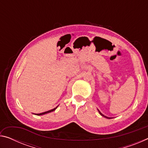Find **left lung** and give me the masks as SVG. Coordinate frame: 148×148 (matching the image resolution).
I'll list each match as a JSON object with an SVG mask.
<instances>
[{
  "instance_id": "obj_1",
  "label": "left lung",
  "mask_w": 148,
  "mask_h": 148,
  "mask_svg": "<svg viewBox=\"0 0 148 148\" xmlns=\"http://www.w3.org/2000/svg\"><path fill=\"white\" fill-rule=\"evenodd\" d=\"M99 114H101L102 116H103V117H106V118H108V119H111V118H110V117H106V116H104V115H103V114H102L101 113V112L99 111Z\"/></svg>"
}]
</instances>
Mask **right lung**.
Returning <instances> with one entry per match:
<instances>
[{
  "instance_id": "1",
  "label": "right lung",
  "mask_w": 148,
  "mask_h": 148,
  "mask_svg": "<svg viewBox=\"0 0 148 148\" xmlns=\"http://www.w3.org/2000/svg\"><path fill=\"white\" fill-rule=\"evenodd\" d=\"M57 108V106L56 108H53V109L51 110H48V111H47V112H42V113H40V114H35V115H36V116H42V115L46 114H47V113H49V112H51L54 111V110H56V109Z\"/></svg>"
}]
</instances>
